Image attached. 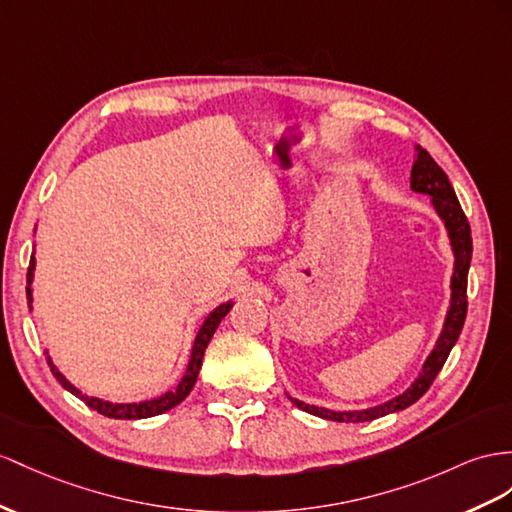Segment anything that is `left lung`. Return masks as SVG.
Here are the masks:
<instances>
[{
  "label": "left lung",
  "instance_id": "1",
  "mask_svg": "<svg viewBox=\"0 0 512 512\" xmlns=\"http://www.w3.org/2000/svg\"><path fill=\"white\" fill-rule=\"evenodd\" d=\"M411 188L419 194L430 196L432 207H435V212L443 220L445 229H448L450 244L454 251L450 309H448V316H445L443 331L437 339V344L428 355L422 372H419V376L415 378V383L396 398L363 411H331V409H322V406H313V404L300 402L296 398H290L300 411H307L322 419H331V422H372L376 417L402 411L406 406L417 402L428 391L432 381H435L437 374L441 372L445 359H448L450 350L454 348L458 335L463 331L465 316H467V272L471 264V229H469L467 216L461 209V203L456 199L448 175L443 173V168L432 160L430 153L422 147H415V162L411 168Z\"/></svg>",
  "mask_w": 512,
  "mask_h": 512
}]
</instances>
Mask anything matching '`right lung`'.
Instances as JSON below:
<instances>
[{"label":"right lung","instance_id":"right-lung-1","mask_svg":"<svg viewBox=\"0 0 512 512\" xmlns=\"http://www.w3.org/2000/svg\"><path fill=\"white\" fill-rule=\"evenodd\" d=\"M34 266H36V259L32 255L30 259V268H28V287H25V292H28V303L32 307V281H34ZM233 307V303L229 300V303H222L218 305L209 316L205 318L203 326L199 329V333H196V339H194V346H192V355H190V363L186 368V374H183V378L179 381V385L173 389V391H166L164 396L160 398H153V400H144V402H131V404H114V402H106V400H99V398H88L86 393H82L77 387H73L67 378H64L54 363H51V357H47V363L51 372H54L56 381L71 391L73 396H77L80 400H84L90 409L106 415V417H112V419H144V417H153V415H160V413H166L173 409V406H177L179 402H183L188 398V393L192 391L194 383H196V376H199V370H201V363H203V355H205V348L209 344V339L214 337L216 329L220 320L227 316L229 309Z\"/></svg>","mask_w":512,"mask_h":512}]
</instances>
